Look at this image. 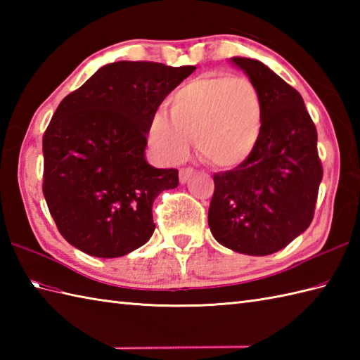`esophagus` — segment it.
Listing matches in <instances>:
<instances>
[{
  "instance_id": "obj_1",
  "label": "esophagus",
  "mask_w": 360,
  "mask_h": 360,
  "mask_svg": "<svg viewBox=\"0 0 360 360\" xmlns=\"http://www.w3.org/2000/svg\"><path fill=\"white\" fill-rule=\"evenodd\" d=\"M193 173H195V170H193L192 167L181 168V170H179V181H181V184H186V182H187L190 178H192Z\"/></svg>"
}]
</instances>
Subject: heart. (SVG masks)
Returning <instances> with one entry per match:
<instances>
[{"label": "heart", "mask_w": 360, "mask_h": 360, "mask_svg": "<svg viewBox=\"0 0 360 360\" xmlns=\"http://www.w3.org/2000/svg\"><path fill=\"white\" fill-rule=\"evenodd\" d=\"M168 112H155L147 137L165 162L184 158L192 139L215 168H235L252 156L263 134L264 103L246 77L204 74L184 83L168 101Z\"/></svg>", "instance_id": "b5f03b06"}]
</instances>
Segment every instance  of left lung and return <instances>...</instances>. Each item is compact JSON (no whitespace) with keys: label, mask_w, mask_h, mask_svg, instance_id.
Returning <instances> with one entry per match:
<instances>
[{"label":"left lung","mask_w":360,"mask_h":360,"mask_svg":"<svg viewBox=\"0 0 360 360\" xmlns=\"http://www.w3.org/2000/svg\"><path fill=\"white\" fill-rule=\"evenodd\" d=\"M232 63L263 97V134L246 162L213 174L209 227L224 248L263 257L309 227L323 168L300 93L258 60L233 57Z\"/></svg>","instance_id":"8db88e82"}]
</instances>
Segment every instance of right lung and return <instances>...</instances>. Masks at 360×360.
Listing matches in <instances>:
<instances>
[{"instance_id": "add662e5", "label": "right lung", "mask_w": 360, "mask_h": 360, "mask_svg": "<svg viewBox=\"0 0 360 360\" xmlns=\"http://www.w3.org/2000/svg\"><path fill=\"white\" fill-rule=\"evenodd\" d=\"M196 66L116 62L68 94L43 136V195L58 232L91 257L116 258L155 232L153 202L179 184L145 159L147 128Z\"/></svg>"}]
</instances>
